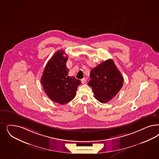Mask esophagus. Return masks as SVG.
Here are the masks:
<instances>
[{
	"mask_svg": "<svg viewBox=\"0 0 159 159\" xmlns=\"http://www.w3.org/2000/svg\"><path fill=\"white\" fill-rule=\"evenodd\" d=\"M86 82H87V79H86L85 78H82V80H81V82H82V84H85Z\"/></svg>",
	"mask_w": 159,
	"mask_h": 159,
	"instance_id": "1",
	"label": "esophagus"
}]
</instances>
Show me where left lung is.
I'll return each instance as SVG.
<instances>
[{
    "mask_svg": "<svg viewBox=\"0 0 159 159\" xmlns=\"http://www.w3.org/2000/svg\"><path fill=\"white\" fill-rule=\"evenodd\" d=\"M90 78L88 85L92 88L95 98L103 103L115 97L123 86V77L112 59L92 69Z\"/></svg>",
    "mask_w": 159,
    "mask_h": 159,
    "instance_id": "left-lung-1",
    "label": "left lung"
}]
</instances>
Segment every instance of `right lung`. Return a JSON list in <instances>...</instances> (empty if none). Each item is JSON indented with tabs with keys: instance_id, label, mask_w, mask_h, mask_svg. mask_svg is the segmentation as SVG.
Wrapping results in <instances>:
<instances>
[{
	"instance_id": "right-lung-1",
	"label": "right lung",
	"mask_w": 159,
	"mask_h": 159,
	"mask_svg": "<svg viewBox=\"0 0 159 159\" xmlns=\"http://www.w3.org/2000/svg\"><path fill=\"white\" fill-rule=\"evenodd\" d=\"M65 51L58 50L47 63L41 78V83L47 95L61 105L70 102L76 95L80 80L68 75V57Z\"/></svg>"
}]
</instances>
